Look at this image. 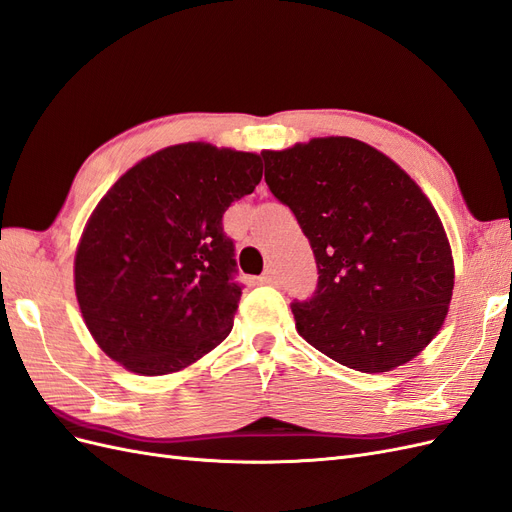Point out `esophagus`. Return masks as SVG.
Returning <instances> with one entry per match:
<instances>
[{"label": "esophagus", "mask_w": 512, "mask_h": 512, "mask_svg": "<svg viewBox=\"0 0 512 512\" xmlns=\"http://www.w3.org/2000/svg\"><path fill=\"white\" fill-rule=\"evenodd\" d=\"M260 282L262 284H277V273H275V269H267L265 273L260 275Z\"/></svg>", "instance_id": "obj_1"}]
</instances>
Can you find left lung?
I'll list each match as a JSON object with an SVG mask.
<instances>
[{"mask_svg":"<svg viewBox=\"0 0 512 512\" xmlns=\"http://www.w3.org/2000/svg\"><path fill=\"white\" fill-rule=\"evenodd\" d=\"M271 194L309 239L318 286L294 301L297 331L365 374L412 361L438 335L455 267L423 190L391 158L348 136L262 151Z\"/></svg>","mask_w":512,"mask_h":512,"instance_id":"8db88e82","label":"left lung"}]
</instances>
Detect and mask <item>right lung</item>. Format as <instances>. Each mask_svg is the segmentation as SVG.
Returning <instances> with one entry per match:
<instances>
[{"label":"right lung","mask_w":512,"mask_h":512,"mask_svg":"<svg viewBox=\"0 0 512 512\" xmlns=\"http://www.w3.org/2000/svg\"><path fill=\"white\" fill-rule=\"evenodd\" d=\"M262 179L258 153L166 147L121 175L83 230L74 288L96 344L164 376L222 344L241 299L222 218Z\"/></svg>","instance_id":"right-lung-1"}]
</instances>
